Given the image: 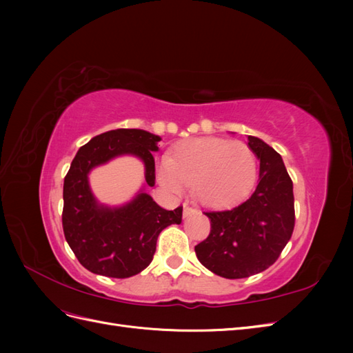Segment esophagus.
<instances>
[{"mask_svg": "<svg viewBox=\"0 0 353 353\" xmlns=\"http://www.w3.org/2000/svg\"><path fill=\"white\" fill-rule=\"evenodd\" d=\"M196 212V209L194 208H191V206H188L187 203H184V216L187 218V216H190V215H193V213Z\"/></svg>", "mask_w": 353, "mask_h": 353, "instance_id": "obj_1", "label": "esophagus"}]
</instances>
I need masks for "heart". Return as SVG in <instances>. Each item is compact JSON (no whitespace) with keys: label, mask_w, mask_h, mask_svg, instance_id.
I'll return each instance as SVG.
<instances>
[{"label":"heart","mask_w":353,"mask_h":353,"mask_svg":"<svg viewBox=\"0 0 353 353\" xmlns=\"http://www.w3.org/2000/svg\"><path fill=\"white\" fill-rule=\"evenodd\" d=\"M258 162L252 148L241 141L201 138L184 144L172 159L157 168L160 184L174 193L185 185L201 205L223 208L239 201L252 190Z\"/></svg>","instance_id":"1"}]
</instances>
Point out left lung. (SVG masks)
<instances>
[{
    "mask_svg": "<svg viewBox=\"0 0 353 353\" xmlns=\"http://www.w3.org/2000/svg\"><path fill=\"white\" fill-rule=\"evenodd\" d=\"M249 147L261 160L252 196L228 210L205 212L210 234L194 250L209 271L223 279H248L279 259L294 228L293 183L281 156L258 137Z\"/></svg>",
    "mask_w": 353,
    "mask_h": 353,
    "instance_id": "1",
    "label": "left lung"
}]
</instances>
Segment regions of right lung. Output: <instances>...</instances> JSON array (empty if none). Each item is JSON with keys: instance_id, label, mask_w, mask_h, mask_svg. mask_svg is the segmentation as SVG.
Wrapping results in <instances>:
<instances>
[{"instance_id": "right-lung-1", "label": "right lung", "mask_w": 353, "mask_h": 353, "mask_svg": "<svg viewBox=\"0 0 353 353\" xmlns=\"http://www.w3.org/2000/svg\"><path fill=\"white\" fill-rule=\"evenodd\" d=\"M160 137L143 130H114L94 137L82 145L63 184V232L79 263L88 271L128 279L145 270L156 252L159 234L181 223L183 208L166 210L147 193L122 208L100 206L92 196L88 174L95 166L121 154L140 157L145 183H156L154 157Z\"/></svg>"}]
</instances>
